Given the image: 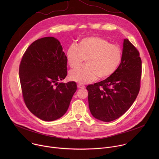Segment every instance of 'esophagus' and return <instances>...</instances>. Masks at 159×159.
<instances>
[{
    "mask_svg": "<svg viewBox=\"0 0 159 159\" xmlns=\"http://www.w3.org/2000/svg\"><path fill=\"white\" fill-rule=\"evenodd\" d=\"M77 87H78V88H85V86L84 85H82V84H79L78 85H77Z\"/></svg>",
    "mask_w": 159,
    "mask_h": 159,
    "instance_id": "1",
    "label": "esophagus"
}]
</instances>
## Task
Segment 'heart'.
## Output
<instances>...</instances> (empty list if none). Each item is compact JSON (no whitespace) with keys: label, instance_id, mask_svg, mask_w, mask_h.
Segmentation results:
<instances>
[{"label":"heart","instance_id":"1","mask_svg":"<svg viewBox=\"0 0 159 159\" xmlns=\"http://www.w3.org/2000/svg\"><path fill=\"white\" fill-rule=\"evenodd\" d=\"M120 48L99 36L81 39L78 44H71L67 48L66 58L69 66L75 69L86 59V65L70 72L69 79L80 84L104 80L115 74L121 63Z\"/></svg>","mask_w":159,"mask_h":159}]
</instances>
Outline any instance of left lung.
<instances>
[{"instance_id": "obj_1", "label": "left lung", "mask_w": 159, "mask_h": 159, "mask_svg": "<svg viewBox=\"0 0 159 159\" xmlns=\"http://www.w3.org/2000/svg\"><path fill=\"white\" fill-rule=\"evenodd\" d=\"M142 77V60L134 45L125 39L121 63L107 79L89 85V106L93 116L105 122L115 120L128 110L137 98Z\"/></svg>"}]
</instances>
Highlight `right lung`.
I'll return each mask as SVG.
<instances>
[{
    "label": "right lung",
    "mask_w": 159,
    "mask_h": 159,
    "mask_svg": "<svg viewBox=\"0 0 159 159\" xmlns=\"http://www.w3.org/2000/svg\"><path fill=\"white\" fill-rule=\"evenodd\" d=\"M67 60L59 41L44 37L32 43L19 65L22 94L28 109L38 118H61L77 90L75 82L58 83L67 75Z\"/></svg>",
    "instance_id": "obj_1"
}]
</instances>
